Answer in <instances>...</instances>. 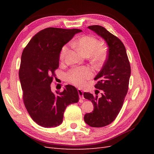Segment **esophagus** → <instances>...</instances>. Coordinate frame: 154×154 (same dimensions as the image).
<instances>
[{"label":"esophagus","mask_w":154,"mask_h":154,"mask_svg":"<svg viewBox=\"0 0 154 154\" xmlns=\"http://www.w3.org/2000/svg\"><path fill=\"white\" fill-rule=\"evenodd\" d=\"M78 94H79V98L80 99L82 100L81 102H82V99H84V96H83V91L81 90V89H78Z\"/></svg>","instance_id":"obj_1"}]
</instances>
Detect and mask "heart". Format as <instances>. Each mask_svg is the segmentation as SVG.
Here are the masks:
<instances>
[{"instance_id":"b5f03b06","label":"heart","mask_w":154,"mask_h":154,"mask_svg":"<svg viewBox=\"0 0 154 154\" xmlns=\"http://www.w3.org/2000/svg\"><path fill=\"white\" fill-rule=\"evenodd\" d=\"M74 45L77 49L85 56H89L93 62L102 63L106 57L107 48L102 43H99V40L91 35H83L79 37ZM69 50L67 45H63L59 54V59L63 60ZM93 75L92 70L87 67L75 68L72 69L67 74L69 82L77 86H82L85 80L91 79Z\"/></svg>"}]
</instances>
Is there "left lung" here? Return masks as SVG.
Returning <instances> with one entry per match:
<instances>
[{
  "label": "left lung",
  "mask_w": 154,
  "mask_h": 154,
  "mask_svg": "<svg viewBox=\"0 0 154 154\" xmlns=\"http://www.w3.org/2000/svg\"><path fill=\"white\" fill-rule=\"evenodd\" d=\"M88 28L105 40L108 45L107 58L94 80H98L95 87L101 90V97L84 92V97L94 104L92 112L84 116L86 124L92 127L109 125L122 107L128 91L131 77V66L125 47L121 40L106 29L94 25Z\"/></svg>",
  "instance_id": "8db88e82"
}]
</instances>
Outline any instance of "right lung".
<instances>
[{"instance_id":"obj_1","label":"right lung","mask_w":154,"mask_h":154,"mask_svg":"<svg viewBox=\"0 0 154 154\" xmlns=\"http://www.w3.org/2000/svg\"><path fill=\"white\" fill-rule=\"evenodd\" d=\"M81 32L77 29H44L31 38L22 52L19 75L23 103L38 125L45 128L60 125L66 107L79 101L74 86L67 85L63 92L54 93L51 85L59 67L61 48Z\"/></svg>"}]
</instances>
